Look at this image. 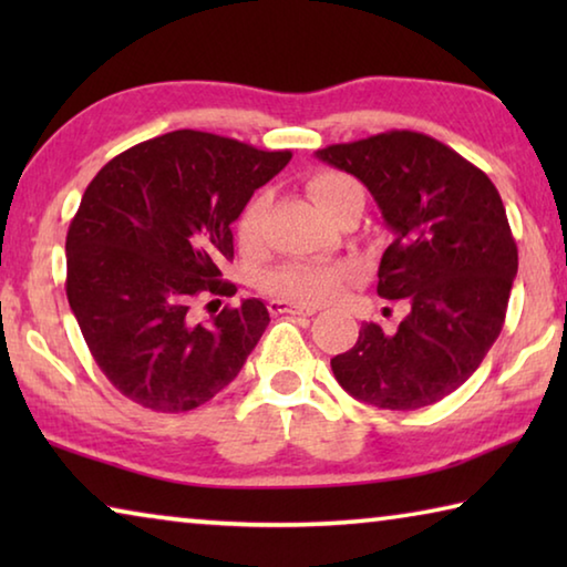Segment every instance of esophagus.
<instances>
[{"label":"esophagus","mask_w":567,"mask_h":567,"mask_svg":"<svg viewBox=\"0 0 567 567\" xmlns=\"http://www.w3.org/2000/svg\"><path fill=\"white\" fill-rule=\"evenodd\" d=\"M270 312L272 315H315L318 312V307L297 305V302H287V300H272Z\"/></svg>","instance_id":"1"}]
</instances>
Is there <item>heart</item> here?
<instances>
[{
    "instance_id": "obj_1",
    "label": "heart",
    "mask_w": 567,
    "mask_h": 567,
    "mask_svg": "<svg viewBox=\"0 0 567 567\" xmlns=\"http://www.w3.org/2000/svg\"><path fill=\"white\" fill-rule=\"evenodd\" d=\"M307 192L318 203L322 213L330 217L338 213L352 199L362 197V189L358 182L350 175L334 169H320L307 179ZM267 205L270 199L262 195L252 197L243 209V215L237 219V243L243 249H255L262 243V225L267 215ZM350 280V270L344 265L320 262V260H292L280 267H275L272 272L265 275V290L275 297H285V300L297 302H328L334 300L342 292V287Z\"/></svg>"
}]
</instances>
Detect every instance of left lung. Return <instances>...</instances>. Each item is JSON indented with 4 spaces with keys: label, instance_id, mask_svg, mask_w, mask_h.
I'll use <instances>...</instances> for the list:
<instances>
[{
    "label": "left lung",
    "instance_id": "obj_1",
    "mask_svg": "<svg viewBox=\"0 0 567 567\" xmlns=\"http://www.w3.org/2000/svg\"><path fill=\"white\" fill-rule=\"evenodd\" d=\"M358 177L392 229L378 295L405 300L395 332L364 322L332 358L334 380L382 410H417L455 392L503 330L517 247L483 169L427 134L392 130L315 152Z\"/></svg>",
    "mask_w": 567,
    "mask_h": 567
}]
</instances>
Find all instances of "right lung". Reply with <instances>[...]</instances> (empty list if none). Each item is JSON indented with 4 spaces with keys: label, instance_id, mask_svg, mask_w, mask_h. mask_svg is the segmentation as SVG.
<instances>
[{
    "label": "right lung",
    "instance_id": "1",
    "mask_svg": "<svg viewBox=\"0 0 567 567\" xmlns=\"http://www.w3.org/2000/svg\"><path fill=\"white\" fill-rule=\"evenodd\" d=\"M290 159L177 130L122 152L84 189L66 233V300L124 398L187 412L243 370L270 322L265 302L249 297L207 322H195L192 302L237 292L219 280L235 257L229 225Z\"/></svg>",
    "mask_w": 567,
    "mask_h": 567
}]
</instances>
